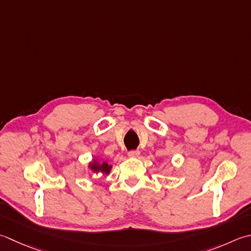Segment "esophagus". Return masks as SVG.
I'll use <instances>...</instances> for the list:
<instances>
[{"instance_id":"34e87169","label":"esophagus","mask_w":251,"mask_h":251,"mask_svg":"<svg viewBox=\"0 0 251 251\" xmlns=\"http://www.w3.org/2000/svg\"><path fill=\"white\" fill-rule=\"evenodd\" d=\"M139 154H140L139 150H131V151L128 152V156H129V158H138Z\"/></svg>"}]
</instances>
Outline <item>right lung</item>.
I'll use <instances>...</instances> for the list:
<instances>
[{
    "mask_svg": "<svg viewBox=\"0 0 251 251\" xmlns=\"http://www.w3.org/2000/svg\"><path fill=\"white\" fill-rule=\"evenodd\" d=\"M89 168L92 172H95V173L109 175L112 169V165L107 164L106 162H99L98 160H93L89 163Z\"/></svg>",
    "mask_w": 251,
    "mask_h": 251,
    "instance_id": "right-lung-1",
    "label": "right lung"
}]
</instances>
